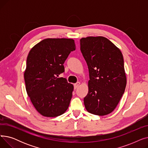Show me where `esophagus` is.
Listing matches in <instances>:
<instances>
[{"label":"esophagus","instance_id":"obj_1","mask_svg":"<svg viewBox=\"0 0 148 148\" xmlns=\"http://www.w3.org/2000/svg\"><path fill=\"white\" fill-rule=\"evenodd\" d=\"M80 82H77L76 83H75V84H74V89H77V88H78V87L80 86Z\"/></svg>","mask_w":148,"mask_h":148}]
</instances>
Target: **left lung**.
Instances as JSON below:
<instances>
[{
	"instance_id": "8db88e82",
	"label": "left lung",
	"mask_w": 148,
	"mask_h": 148,
	"mask_svg": "<svg viewBox=\"0 0 148 148\" xmlns=\"http://www.w3.org/2000/svg\"><path fill=\"white\" fill-rule=\"evenodd\" d=\"M89 73V91L84 98L87 111L104 116L112 113L125 91L127 79L121 50L107 38L89 36L80 40Z\"/></svg>"
}]
</instances>
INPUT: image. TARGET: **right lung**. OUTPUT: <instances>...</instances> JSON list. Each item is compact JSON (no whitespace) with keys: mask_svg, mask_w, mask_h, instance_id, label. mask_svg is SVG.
<instances>
[{"mask_svg":"<svg viewBox=\"0 0 148 148\" xmlns=\"http://www.w3.org/2000/svg\"><path fill=\"white\" fill-rule=\"evenodd\" d=\"M75 50L74 40L47 38L36 44L29 53L24 77L26 89L36 110L45 117H56L68 109L73 85L59 75L64 64Z\"/></svg>","mask_w":148,"mask_h":148,"instance_id":"add662e5","label":"right lung"}]
</instances>
